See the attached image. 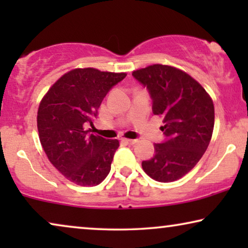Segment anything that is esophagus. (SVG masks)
Listing matches in <instances>:
<instances>
[{
	"mask_svg": "<svg viewBox=\"0 0 248 248\" xmlns=\"http://www.w3.org/2000/svg\"><path fill=\"white\" fill-rule=\"evenodd\" d=\"M122 141L126 144H134L138 142V140H132V139H122Z\"/></svg>",
	"mask_w": 248,
	"mask_h": 248,
	"instance_id": "34e87169",
	"label": "esophagus"
}]
</instances>
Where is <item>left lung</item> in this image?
I'll return each mask as SVG.
<instances>
[{
  "instance_id": "8db88e82",
  "label": "left lung",
  "mask_w": 248,
  "mask_h": 248,
  "mask_svg": "<svg viewBox=\"0 0 248 248\" xmlns=\"http://www.w3.org/2000/svg\"><path fill=\"white\" fill-rule=\"evenodd\" d=\"M132 76L150 93L152 111L164 118L160 128L167 137L155 144V157L142 161V168L155 181H177L208 149L215 126L213 101L198 81L177 67L152 64Z\"/></svg>"
}]
</instances>
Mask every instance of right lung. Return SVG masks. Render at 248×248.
<instances>
[{
	"instance_id": "right-lung-1",
	"label": "right lung",
	"mask_w": 248,
	"mask_h": 248,
	"mask_svg": "<svg viewBox=\"0 0 248 248\" xmlns=\"http://www.w3.org/2000/svg\"><path fill=\"white\" fill-rule=\"evenodd\" d=\"M126 73L93 67L63 74L43 97L37 113L39 140L52 165L80 186L100 184L110 171L120 141L107 140L87 130L93 125L100 104Z\"/></svg>"
}]
</instances>
